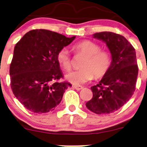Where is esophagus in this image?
Returning a JSON list of instances; mask_svg holds the SVG:
<instances>
[{
    "label": "esophagus",
    "instance_id": "1",
    "mask_svg": "<svg viewBox=\"0 0 147 147\" xmlns=\"http://www.w3.org/2000/svg\"><path fill=\"white\" fill-rule=\"evenodd\" d=\"M73 87H74V88L75 89V90H78V91H79V90H81L83 88L82 86H80V85H74Z\"/></svg>",
    "mask_w": 147,
    "mask_h": 147
}]
</instances>
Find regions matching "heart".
Masks as SVG:
<instances>
[{"instance_id":"1","label":"heart","mask_w":147,"mask_h":147,"mask_svg":"<svg viewBox=\"0 0 147 147\" xmlns=\"http://www.w3.org/2000/svg\"><path fill=\"white\" fill-rule=\"evenodd\" d=\"M75 52L82 53L85 57L81 63V69L72 71L66 75V79L75 84H81L95 78L103 77L111 65V56L108 52L100 50L98 44L91 40H83L72 47ZM57 60L60 66L68 71L70 69L71 57L69 51L63 47L57 55Z\"/></svg>"}]
</instances>
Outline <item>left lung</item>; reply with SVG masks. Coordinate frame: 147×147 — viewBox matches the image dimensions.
<instances>
[{"label": "left lung", "mask_w": 147, "mask_h": 147, "mask_svg": "<svg viewBox=\"0 0 147 147\" xmlns=\"http://www.w3.org/2000/svg\"><path fill=\"white\" fill-rule=\"evenodd\" d=\"M93 38L106 43L112 62L100 82L91 87L93 97L86 107L97 115L110 114L127 103L134 92L139 71L135 49L124 36L112 32H97Z\"/></svg>", "instance_id": "8db88e82"}]
</instances>
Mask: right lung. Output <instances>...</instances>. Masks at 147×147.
<instances>
[{
    "label": "right lung",
    "instance_id": "right-lung-1",
    "mask_svg": "<svg viewBox=\"0 0 147 147\" xmlns=\"http://www.w3.org/2000/svg\"><path fill=\"white\" fill-rule=\"evenodd\" d=\"M75 38L47 30H32L16 43L10 65V86L15 97L30 112L54 110L65 90L72 86L57 82L63 76L57 55Z\"/></svg>",
    "mask_w": 147,
    "mask_h": 147
}]
</instances>
